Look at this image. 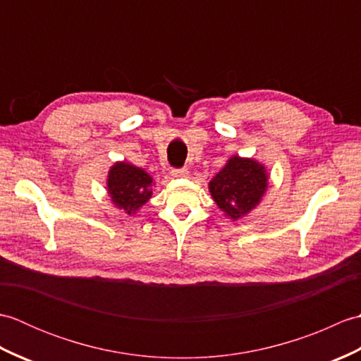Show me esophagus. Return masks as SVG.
Listing matches in <instances>:
<instances>
[{"label":"esophagus","mask_w":361,"mask_h":361,"mask_svg":"<svg viewBox=\"0 0 361 361\" xmlns=\"http://www.w3.org/2000/svg\"><path fill=\"white\" fill-rule=\"evenodd\" d=\"M189 172L186 167H180V169H173L172 171V176H175V178H183V176H188Z\"/></svg>","instance_id":"obj_1"}]
</instances>
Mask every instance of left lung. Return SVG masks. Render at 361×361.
I'll use <instances>...</instances> for the list:
<instances>
[{
	"label": "left lung",
	"instance_id": "obj_1",
	"mask_svg": "<svg viewBox=\"0 0 361 361\" xmlns=\"http://www.w3.org/2000/svg\"><path fill=\"white\" fill-rule=\"evenodd\" d=\"M267 171L250 158L233 157L209 183V192L225 216L237 220L255 209L267 189Z\"/></svg>",
	"mask_w": 361,
	"mask_h": 361
}]
</instances>
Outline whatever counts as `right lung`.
<instances>
[{"label":"right lung","instance_id":"1","mask_svg":"<svg viewBox=\"0 0 361 361\" xmlns=\"http://www.w3.org/2000/svg\"><path fill=\"white\" fill-rule=\"evenodd\" d=\"M152 176L128 163H116L109 172L106 188L111 202L127 214H135L152 197Z\"/></svg>","mask_w":361,"mask_h":361}]
</instances>
